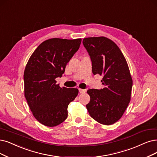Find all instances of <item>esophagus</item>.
Segmentation results:
<instances>
[{
  "label": "esophagus",
  "mask_w": 157,
  "mask_h": 157,
  "mask_svg": "<svg viewBox=\"0 0 157 157\" xmlns=\"http://www.w3.org/2000/svg\"><path fill=\"white\" fill-rule=\"evenodd\" d=\"M78 91H79V93H85V91H86V90H83V89H78Z\"/></svg>",
  "instance_id": "1"
}]
</instances>
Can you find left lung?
<instances>
[{"mask_svg":"<svg viewBox=\"0 0 157 157\" xmlns=\"http://www.w3.org/2000/svg\"><path fill=\"white\" fill-rule=\"evenodd\" d=\"M83 45L90 56L94 75H102L103 89H90L86 108L98 122L111 125L123 115L131 100L133 80L126 59L111 40L104 36L88 37Z\"/></svg>","mask_w":157,"mask_h":157,"instance_id":"obj_1","label":"left lung"}]
</instances>
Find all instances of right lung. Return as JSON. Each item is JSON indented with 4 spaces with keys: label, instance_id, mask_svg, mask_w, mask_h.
<instances>
[{
    "label": "right lung",
    "instance_id": "right-lung-1",
    "mask_svg": "<svg viewBox=\"0 0 157 157\" xmlns=\"http://www.w3.org/2000/svg\"><path fill=\"white\" fill-rule=\"evenodd\" d=\"M81 40L53 38L44 41L25 68L24 96L35 118L46 126L54 127L63 122L67 117L69 104L78 95V89L60 87L55 78L64 73Z\"/></svg>",
    "mask_w": 157,
    "mask_h": 157
}]
</instances>
